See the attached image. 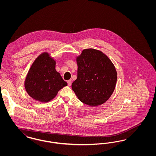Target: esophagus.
<instances>
[{
	"mask_svg": "<svg viewBox=\"0 0 156 156\" xmlns=\"http://www.w3.org/2000/svg\"><path fill=\"white\" fill-rule=\"evenodd\" d=\"M67 83H68V86H71V84H72V81L71 80H68V81H67Z\"/></svg>",
	"mask_w": 156,
	"mask_h": 156,
	"instance_id": "34e87169",
	"label": "esophagus"
}]
</instances>
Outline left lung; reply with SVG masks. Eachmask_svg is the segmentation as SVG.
<instances>
[{
	"label": "left lung",
	"instance_id": "left-lung-1",
	"mask_svg": "<svg viewBox=\"0 0 156 156\" xmlns=\"http://www.w3.org/2000/svg\"><path fill=\"white\" fill-rule=\"evenodd\" d=\"M77 78L72 89L80 101L91 106L105 103L115 88L117 73L111 61L103 52L83 50L76 58Z\"/></svg>",
	"mask_w": 156,
	"mask_h": 156
}]
</instances>
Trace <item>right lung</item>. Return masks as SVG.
<instances>
[{
  "instance_id": "obj_1",
  "label": "right lung",
  "mask_w": 156,
  "mask_h": 156,
  "mask_svg": "<svg viewBox=\"0 0 156 156\" xmlns=\"http://www.w3.org/2000/svg\"><path fill=\"white\" fill-rule=\"evenodd\" d=\"M55 61L48 53L37 57L26 76L24 86L27 94L35 100L47 102L55 97L60 89L67 85L55 70Z\"/></svg>"
}]
</instances>
